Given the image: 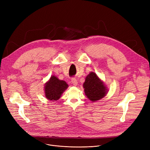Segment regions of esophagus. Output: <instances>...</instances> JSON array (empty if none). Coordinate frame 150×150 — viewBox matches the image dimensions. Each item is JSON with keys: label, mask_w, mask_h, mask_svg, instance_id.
Segmentation results:
<instances>
[{"label": "esophagus", "mask_w": 150, "mask_h": 150, "mask_svg": "<svg viewBox=\"0 0 150 150\" xmlns=\"http://www.w3.org/2000/svg\"><path fill=\"white\" fill-rule=\"evenodd\" d=\"M71 83H72V84H73L74 86H76L78 84L77 80L75 79V78H72V79L71 80Z\"/></svg>", "instance_id": "34e87169"}]
</instances>
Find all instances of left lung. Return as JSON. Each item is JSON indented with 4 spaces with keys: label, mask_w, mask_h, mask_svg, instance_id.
Listing matches in <instances>:
<instances>
[{
    "label": "left lung",
    "mask_w": 150,
    "mask_h": 150,
    "mask_svg": "<svg viewBox=\"0 0 150 150\" xmlns=\"http://www.w3.org/2000/svg\"><path fill=\"white\" fill-rule=\"evenodd\" d=\"M83 88L85 95L92 101H96L103 98L108 92L103 82L93 72L86 76Z\"/></svg>",
    "instance_id": "1"
}]
</instances>
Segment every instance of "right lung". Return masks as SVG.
<instances>
[{
    "label": "right lung",
    "mask_w": 150,
    "mask_h": 150,
    "mask_svg": "<svg viewBox=\"0 0 150 150\" xmlns=\"http://www.w3.org/2000/svg\"><path fill=\"white\" fill-rule=\"evenodd\" d=\"M66 81L60 80L54 75L45 84L44 92L45 97L50 101H57L61 96V94L68 88Z\"/></svg>",
    "instance_id": "1"
}]
</instances>
